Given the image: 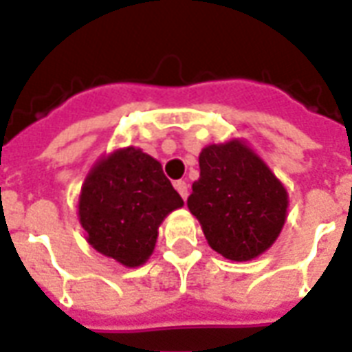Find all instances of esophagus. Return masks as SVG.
<instances>
[{
  "label": "esophagus",
  "mask_w": 352,
  "mask_h": 352,
  "mask_svg": "<svg viewBox=\"0 0 352 352\" xmlns=\"http://www.w3.org/2000/svg\"><path fill=\"white\" fill-rule=\"evenodd\" d=\"M174 187H176V191L182 195V199L186 201L187 199V184L186 182H184V179H179V182H176V184H174Z\"/></svg>",
  "instance_id": "34e87169"
}]
</instances>
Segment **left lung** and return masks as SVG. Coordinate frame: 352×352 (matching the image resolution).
<instances>
[{
	"mask_svg": "<svg viewBox=\"0 0 352 352\" xmlns=\"http://www.w3.org/2000/svg\"><path fill=\"white\" fill-rule=\"evenodd\" d=\"M201 178L187 199L210 248L229 261H251L278 240L289 195L242 140L210 144L199 155Z\"/></svg>",
	"mask_w": 352,
	"mask_h": 352,
	"instance_id": "8db88e82",
	"label": "left lung"
}]
</instances>
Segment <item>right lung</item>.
Returning <instances> with one entry per match:
<instances>
[{
    "mask_svg": "<svg viewBox=\"0 0 352 352\" xmlns=\"http://www.w3.org/2000/svg\"><path fill=\"white\" fill-rule=\"evenodd\" d=\"M182 206L157 159L129 146L99 159L89 170L78 217L94 250L135 268L153 253L163 219Z\"/></svg>",
    "mask_w": 352,
    "mask_h": 352,
    "instance_id": "right-lung-1",
    "label": "right lung"
}]
</instances>
